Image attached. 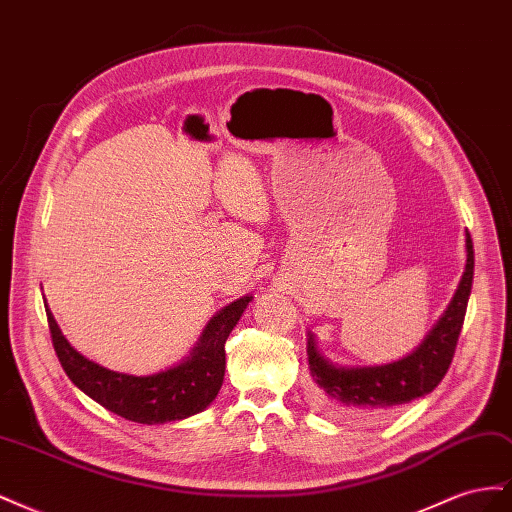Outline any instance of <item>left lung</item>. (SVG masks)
<instances>
[{
    "label": "left lung",
    "mask_w": 512,
    "mask_h": 512,
    "mask_svg": "<svg viewBox=\"0 0 512 512\" xmlns=\"http://www.w3.org/2000/svg\"><path fill=\"white\" fill-rule=\"evenodd\" d=\"M466 250V271L451 305L425 337L421 348L406 359L378 367H335L322 359L314 346V337L309 335L307 354L314 380L312 395L324 412L348 423L382 421L412 399L436 389L451 367L468 309L474 280V245L470 235L466 237Z\"/></svg>",
    "instance_id": "8db88e82"
}]
</instances>
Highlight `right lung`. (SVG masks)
<instances>
[{
    "mask_svg": "<svg viewBox=\"0 0 512 512\" xmlns=\"http://www.w3.org/2000/svg\"><path fill=\"white\" fill-rule=\"evenodd\" d=\"M250 301L252 297H243L226 305L207 324L188 361L153 376L117 374V371L85 359L61 335L49 305L44 307L55 354L68 378L85 395L126 421L156 425L181 421V418L203 412L215 399L224 382V344Z\"/></svg>",
    "mask_w": 512,
    "mask_h": 512,
    "instance_id": "1",
    "label": "right lung"
}]
</instances>
